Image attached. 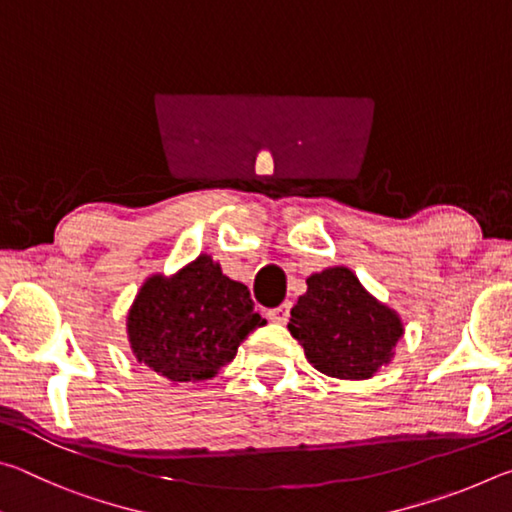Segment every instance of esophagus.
<instances>
[{
  "mask_svg": "<svg viewBox=\"0 0 512 512\" xmlns=\"http://www.w3.org/2000/svg\"><path fill=\"white\" fill-rule=\"evenodd\" d=\"M289 311H291V302H282L280 307H275V309H268V320H271V323H280V325H284L289 320Z\"/></svg>",
  "mask_w": 512,
  "mask_h": 512,
  "instance_id": "esophagus-1",
  "label": "esophagus"
}]
</instances>
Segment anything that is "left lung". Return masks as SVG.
<instances>
[{"instance_id": "obj_1", "label": "left lung", "mask_w": 512, "mask_h": 512, "mask_svg": "<svg viewBox=\"0 0 512 512\" xmlns=\"http://www.w3.org/2000/svg\"><path fill=\"white\" fill-rule=\"evenodd\" d=\"M289 332L318 372L361 381L395 359L404 320L348 266H327L307 277V291L291 309Z\"/></svg>"}]
</instances>
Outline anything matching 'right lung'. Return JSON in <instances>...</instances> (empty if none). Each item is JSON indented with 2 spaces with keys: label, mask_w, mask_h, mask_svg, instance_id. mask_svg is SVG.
<instances>
[{
  "label": "right lung",
  "mask_w": 512,
  "mask_h": 512,
  "mask_svg": "<svg viewBox=\"0 0 512 512\" xmlns=\"http://www.w3.org/2000/svg\"><path fill=\"white\" fill-rule=\"evenodd\" d=\"M262 325L246 284L223 275L207 253L171 275L146 277L126 314L135 359L173 386L219 375Z\"/></svg>",
  "instance_id": "1"
}]
</instances>
